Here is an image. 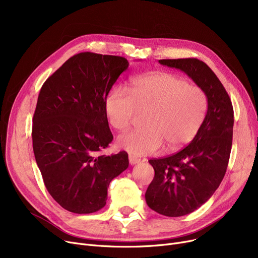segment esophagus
Returning a JSON list of instances; mask_svg holds the SVG:
<instances>
[{
	"label": "esophagus",
	"instance_id": "1",
	"mask_svg": "<svg viewBox=\"0 0 258 258\" xmlns=\"http://www.w3.org/2000/svg\"><path fill=\"white\" fill-rule=\"evenodd\" d=\"M128 161H130V164L131 165H135V164H138L140 162V159L134 157V156H128Z\"/></svg>",
	"mask_w": 258,
	"mask_h": 258
}]
</instances>
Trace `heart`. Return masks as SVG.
Here are the masks:
<instances>
[{
  "label": "heart",
  "instance_id": "b5f03b06",
  "mask_svg": "<svg viewBox=\"0 0 258 258\" xmlns=\"http://www.w3.org/2000/svg\"><path fill=\"white\" fill-rule=\"evenodd\" d=\"M132 93L114 89L105 100V113L117 131L130 127L136 111H148L142 131L120 135V148L134 156L152 155L165 144L175 151L198 134L207 111V97L200 87L180 76L156 72L133 81Z\"/></svg>",
  "mask_w": 258,
  "mask_h": 258
}]
</instances>
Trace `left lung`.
Masks as SVG:
<instances>
[{"label":"left lung","mask_w":258,"mask_h":258,"mask_svg":"<svg viewBox=\"0 0 258 258\" xmlns=\"http://www.w3.org/2000/svg\"><path fill=\"white\" fill-rule=\"evenodd\" d=\"M186 73L207 97V113L194 140L171 156L152 159L155 177L145 192L154 211L177 218L194 212L218 189L227 170L233 136V106L214 72L197 58L160 59Z\"/></svg>","instance_id":"left-lung-1"}]
</instances>
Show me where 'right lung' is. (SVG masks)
<instances>
[{"instance_id":"obj_1","label":"right lung","mask_w":258,"mask_h":258,"mask_svg":"<svg viewBox=\"0 0 258 258\" xmlns=\"http://www.w3.org/2000/svg\"><path fill=\"white\" fill-rule=\"evenodd\" d=\"M124 57L83 52L68 59L40 89L32 145L47 190L66 210L104 207L111 181L128 167L125 152L99 153L113 140L107 94L128 68Z\"/></svg>"}]
</instances>
